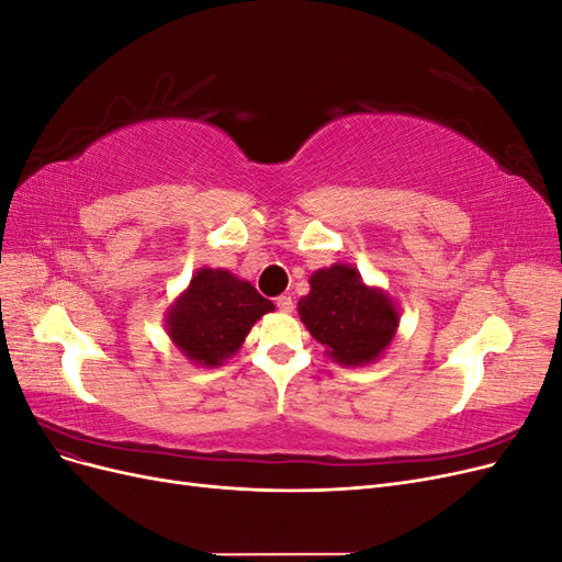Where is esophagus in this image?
Listing matches in <instances>:
<instances>
[{"instance_id": "34e87169", "label": "esophagus", "mask_w": 562, "mask_h": 562, "mask_svg": "<svg viewBox=\"0 0 562 562\" xmlns=\"http://www.w3.org/2000/svg\"><path fill=\"white\" fill-rule=\"evenodd\" d=\"M277 307H279V312H293V297L291 295L277 297Z\"/></svg>"}]
</instances>
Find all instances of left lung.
Instances as JSON below:
<instances>
[{
    "mask_svg": "<svg viewBox=\"0 0 562 562\" xmlns=\"http://www.w3.org/2000/svg\"><path fill=\"white\" fill-rule=\"evenodd\" d=\"M304 328L345 368H363L382 359L398 330L401 312L384 288L368 285L347 262L316 269L310 293L297 302Z\"/></svg>",
    "mask_w": 562,
    "mask_h": 562,
    "instance_id": "8db88e82",
    "label": "left lung"
}]
</instances>
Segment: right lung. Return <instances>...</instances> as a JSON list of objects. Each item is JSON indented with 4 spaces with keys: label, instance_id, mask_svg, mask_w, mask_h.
Segmentation results:
<instances>
[{
    "label": "right lung",
    "instance_id": "obj_1",
    "mask_svg": "<svg viewBox=\"0 0 562 562\" xmlns=\"http://www.w3.org/2000/svg\"><path fill=\"white\" fill-rule=\"evenodd\" d=\"M274 312L250 281L227 269L201 267L190 285L168 304L166 335L187 361L199 368H217L241 349L255 321Z\"/></svg>",
    "mask_w": 562,
    "mask_h": 562
}]
</instances>
